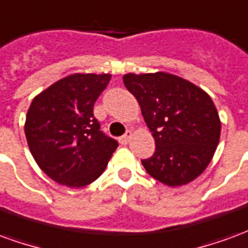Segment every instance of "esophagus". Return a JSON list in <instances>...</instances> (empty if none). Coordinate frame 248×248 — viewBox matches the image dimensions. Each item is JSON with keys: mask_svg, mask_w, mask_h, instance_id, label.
Wrapping results in <instances>:
<instances>
[{"mask_svg": "<svg viewBox=\"0 0 248 248\" xmlns=\"http://www.w3.org/2000/svg\"><path fill=\"white\" fill-rule=\"evenodd\" d=\"M131 138H133V131H130V130H129V131H126V134L122 135V137L119 138V142L126 145V143H129Z\"/></svg>", "mask_w": 248, "mask_h": 248, "instance_id": "esophagus-1", "label": "esophagus"}]
</instances>
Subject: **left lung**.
Returning a JSON list of instances; mask_svg holds the SVG:
<instances>
[{
  "instance_id": "1",
  "label": "left lung",
  "mask_w": 248,
  "mask_h": 248,
  "mask_svg": "<svg viewBox=\"0 0 248 248\" xmlns=\"http://www.w3.org/2000/svg\"><path fill=\"white\" fill-rule=\"evenodd\" d=\"M124 83L140 103L155 140V153L142 165L167 186H183L208 166L220 138L213 99L181 77L158 71L124 74Z\"/></svg>"
}]
</instances>
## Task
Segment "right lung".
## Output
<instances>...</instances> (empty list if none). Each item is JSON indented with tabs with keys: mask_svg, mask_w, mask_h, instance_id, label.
Segmentation results:
<instances>
[{
	"mask_svg": "<svg viewBox=\"0 0 248 248\" xmlns=\"http://www.w3.org/2000/svg\"><path fill=\"white\" fill-rule=\"evenodd\" d=\"M110 74H71L33 99L25 135L42 171L63 186L83 187L108 166L118 142L99 130L93 108Z\"/></svg>",
	"mask_w": 248,
	"mask_h": 248,
	"instance_id": "1",
	"label": "right lung"
}]
</instances>
